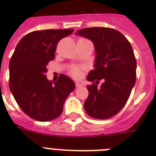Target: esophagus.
<instances>
[{"label":"esophagus","instance_id":"esophagus-1","mask_svg":"<svg viewBox=\"0 0 156 156\" xmlns=\"http://www.w3.org/2000/svg\"><path fill=\"white\" fill-rule=\"evenodd\" d=\"M75 85H76V87H82V84H81V83H78V82H77V83H75Z\"/></svg>","mask_w":156,"mask_h":156}]
</instances>
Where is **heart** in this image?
Masks as SVG:
<instances>
[{
  "instance_id": "obj_1",
  "label": "heart",
  "mask_w": 156,
  "mask_h": 156,
  "mask_svg": "<svg viewBox=\"0 0 156 156\" xmlns=\"http://www.w3.org/2000/svg\"><path fill=\"white\" fill-rule=\"evenodd\" d=\"M72 74H73V76L76 77V78H78L81 75L80 69L78 68H73L72 69Z\"/></svg>"
}]
</instances>
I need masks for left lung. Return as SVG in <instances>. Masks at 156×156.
<instances>
[{
    "label": "left lung",
    "mask_w": 156,
    "mask_h": 156,
    "mask_svg": "<svg viewBox=\"0 0 156 156\" xmlns=\"http://www.w3.org/2000/svg\"><path fill=\"white\" fill-rule=\"evenodd\" d=\"M76 35L91 40L95 46V69L88 73L89 91L86 112L95 119H108L126 105L136 81L135 56L130 43L120 31L108 27L78 30ZM103 80L100 88L98 81Z\"/></svg>",
    "instance_id": "obj_1"
}]
</instances>
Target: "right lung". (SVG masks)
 <instances>
[{"mask_svg":"<svg viewBox=\"0 0 156 156\" xmlns=\"http://www.w3.org/2000/svg\"><path fill=\"white\" fill-rule=\"evenodd\" d=\"M73 29L35 30L18 42L9 61V88L21 109L39 121H49L63 111L65 100L75 88L69 77L48 80L47 65L55 58L56 45Z\"/></svg>","mask_w":156,"mask_h":156,"instance_id":"right-lung-1","label":"right lung"}]
</instances>
